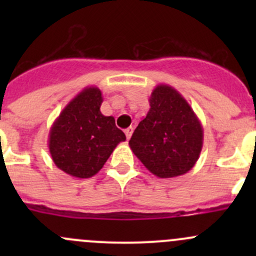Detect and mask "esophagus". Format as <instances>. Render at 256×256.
<instances>
[{"label":"esophagus","mask_w":256,"mask_h":256,"mask_svg":"<svg viewBox=\"0 0 256 256\" xmlns=\"http://www.w3.org/2000/svg\"><path fill=\"white\" fill-rule=\"evenodd\" d=\"M132 132H134V128H132V126H130V128H126V130H125V135H126V138H128V140L131 138Z\"/></svg>","instance_id":"1"}]
</instances>
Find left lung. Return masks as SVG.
Wrapping results in <instances>:
<instances>
[{
    "label": "left lung",
    "mask_w": 256,
    "mask_h": 256,
    "mask_svg": "<svg viewBox=\"0 0 256 256\" xmlns=\"http://www.w3.org/2000/svg\"><path fill=\"white\" fill-rule=\"evenodd\" d=\"M148 102V112L135 128L128 144L154 176H182L200 158L202 124L187 100L170 85H157Z\"/></svg>",
    "instance_id": "left-lung-1"
}]
</instances>
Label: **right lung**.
I'll list each match as a JSON object with an SVG mask.
<instances>
[{
    "mask_svg": "<svg viewBox=\"0 0 256 256\" xmlns=\"http://www.w3.org/2000/svg\"><path fill=\"white\" fill-rule=\"evenodd\" d=\"M99 88L88 86L62 110L49 131L53 162L69 176L90 178L98 174L115 147L126 140L112 116L100 112Z\"/></svg>",
    "mask_w": 256,
    "mask_h": 256,
    "instance_id": "right-lung-1",
    "label": "right lung"
}]
</instances>
